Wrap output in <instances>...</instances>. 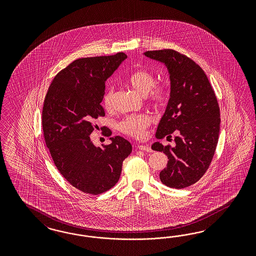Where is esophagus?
Wrapping results in <instances>:
<instances>
[{
  "label": "esophagus",
  "instance_id": "34e87169",
  "mask_svg": "<svg viewBox=\"0 0 256 256\" xmlns=\"http://www.w3.org/2000/svg\"><path fill=\"white\" fill-rule=\"evenodd\" d=\"M138 149L142 150V151H146V152H153L152 149L149 148L148 146H142V144H140L138 146Z\"/></svg>",
  "mask_w": 256,
  "mask_h": 256
}]
</instances>
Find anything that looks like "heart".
Instances as JSON below:
<instances>
[{"label":"heart","mask_w":256,"mask_h":256,"mask_svg":"<svg viewBox=\"0 0 256 256\" xmlns=\"http://www.w3.org/2000/svg\"><path fill=\"white\" fill-rule=\"evenodd\" d=\"M128 84L137 92L146 94L150 104L158 106L167 100L169 88L164 84H156L155 75L146 68L134 70L126 80ZM114 100V89L108 88L102 96V103L106 110H112ZM151 124L146 114H134L126 117L119 123V130L132 138H140Z\"/></svg>","instance_id":"b5f03b06"}]
</instances>
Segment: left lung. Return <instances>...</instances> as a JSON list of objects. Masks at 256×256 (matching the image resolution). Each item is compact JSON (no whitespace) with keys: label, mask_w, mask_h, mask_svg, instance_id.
<instances>
[{"label":"left lung","mask_w":256,"mask_h":256,"mask_svg":"<svg viewBox=\"0 0 256 256\" xmlns=\"http://www.w3.org/2000/svg\"><path fill=\"white\" fill-rule=\"evenodd\" d=\"M144 54L164 62L170 73V100L156 138L169 140L174 133L176 146H152L169 160L160 178L166 186L184 188L201 179L215 154L220 123L217 98L204 70L186 55L170 48Z\"/></svg>","instance_id":"obj_1"}]
</instances>
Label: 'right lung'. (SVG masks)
Returning a JSON list of instances; mask_svg holds the SVG:
<instances>
[{
	"label": "right lung",
	"instance_id": "add662e5",
	"mask_svg": "<svg viewBox=\"0 0 256 256\" xmlns=\"http://www.w3.org/2000/svg\"><path fill=\"white\" fill-rule=\"evenodd\" d=\"M126 58L124 52L80 58L55 76L42 110L46 148L56 168L70 185L84 194H103L118 182L132 146L123 137L96 148L90 139L94 120L104 116L105 82ZM105 136L110 137L107 130Z\"/></svg>",
	"mask_w": 256,
	"mask_h": 256
}]
</instances>
